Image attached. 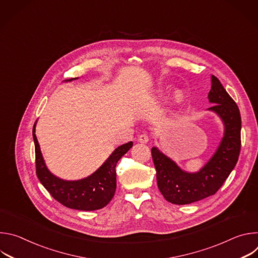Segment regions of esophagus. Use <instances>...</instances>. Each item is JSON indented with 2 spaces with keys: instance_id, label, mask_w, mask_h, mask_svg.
Masks as SVG:
<instances>
[{
  "instance_id": "1",
  "label": "esophagus",
  "mask_w": 258,
  "mask_h": 258,
  "mask_svg": "<svg viewBox=\"0 0 258 258\" xmlns=\"http://www.w3.org/2000/svg\"><path fill=\"white\" fill-rule=\"evenodd\" d=\"M148 141H149V136H148V135L142 134V135L139 136V142H140V143L146 144V143H148Z\"/></svg>"
}]
</instances>
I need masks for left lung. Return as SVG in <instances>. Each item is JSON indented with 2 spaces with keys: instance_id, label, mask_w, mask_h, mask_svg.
<instances>
[{
  "instance_id": "1",
  "label": "left lung",
  "mask_w": 258,
  "mask_h": 258,
  "mask_svg": "<svg viewBox=\"0 0 258 258\" xmlns=\"http://www.w3.org/2000/svg\"><path fill=\"white\" fill-rule=\"evenodd\" d=\"M209 110L225 123V137L208 163L196 173L182 171L172 160L153 147L152 159L156 168L157 186L172 204H190L214 195L236 166L241 151V114L236 102L217 78L211 77Z\"/></svg>"
}]
</instances>
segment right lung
Returning a JSON list of instances; mask_svg holds the SVG:
<instances>
[{"label": "right lung", "instance_id": "obj_1", "mask_svg": "<svg viewBox=\"0 0 258 258\" xmlns=\"http://www.w3.org/2000/svg\"><path fill=\"white\" fill-rule=\"evenodd\" d=\"M34 127L35 123L32 128V137L36 176L55 200L68 208L86 211L103 208L111 201L116 190V164L132 148L133 142L119 146L92 175L84 179L68 181L56 177L46 167Z\"/></svg>", "mask_w": 258, "mask_h": 258}]
</instances>
